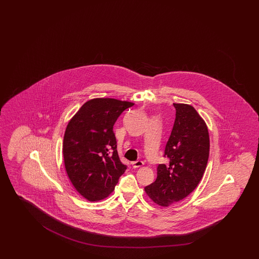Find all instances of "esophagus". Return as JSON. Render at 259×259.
<instances>
[{
  "instance_id": "obj_1",
  "label": "esophagus",
  "mask_w": 259,
  "mask_h": 259,
  "mask_svg": "<svg viewBox=\"0 0 259 259\" xmlns=\"http://www.w3.org/2000/svg\"><path fill=\"white\" fill-rule=\"evenodd\" d=\"M132 166L134 167V168H138V167H141V166H143V161H141V160H138V161H135V162H132Z\"/></svg>"
}]
</instances>
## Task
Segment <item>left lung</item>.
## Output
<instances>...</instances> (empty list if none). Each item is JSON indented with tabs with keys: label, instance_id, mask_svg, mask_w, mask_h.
Masks as SVG:
<instances>
[{
	"label": "left lung",
	"instance_id": "8db88e82",
	"mask_svg": "<svg viewBox=\"0 0 259 259\" xmlns=\"http://www.w3.org/2000/svg\"><path fill=\"white\" fill-rule=\"evenodd\" d=\"M176 118L165 149L169 164L157 167L155 182L144 188L154 204L164 207L187 197L198 186L209 156V134L204 119L186 104H173Z\"/></svg>",
	"mask_w": 259,
	"mask_h": 259
}]
</instances>
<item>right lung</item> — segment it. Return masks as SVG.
Masks as SVG:
<instances>
[{
	"label": "right lung",
	"instance_id": "obj_1",
	"mask_svg": "<svg viewBox=\"0 0 259 259\" xmlns=\"http://www.w3.org/2000/svg\"><path fill=\"white\" fill-rule=\"evenodd\" d=\"M132 105L113 98L89 100L66 126L63 142L66 173L77 193L90 202L113 193L127 169L117 154L113 127Z\"/></svg>",
	"mask_w": 259,
	"mask_h": 259
}]
</instances>
